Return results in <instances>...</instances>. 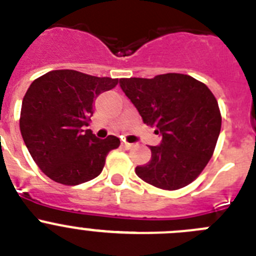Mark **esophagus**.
Wrapping results in <instances>:
<instances>
[{"label":"esophagus","mask_w":256,"mask_h":256,"mask_svg":"<svg viewBox=\"0 0 256 256\" xmlns=\"http://www.w3.org/2000/svg\"><path fill=\"white\" fill-rule=\"evenodd\" d=\"M122 146L125 148V149H131V148L134 146V144H130V142H122Z\"/></svg>","instance_id":"34e87169"}]
</instances>
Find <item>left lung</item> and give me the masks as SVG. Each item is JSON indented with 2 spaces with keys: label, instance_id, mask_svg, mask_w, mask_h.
<instances>
[{
  "label": "left lung",
  "instance_id": "obj_1",
  "mask_svg": "<svg viewBox=\"0 0 256 256\" xmlns=\"http://www.w3.org/2000/svg\"><path fill=\"white\" fill-rule=\"evenodd\" d=\"M118 83L144 124L162 136L160 144L150 146L149 163L135 168L138 176L168 190L192 183L211 159L221 131L218 104L208 87L179 73Z\"/></svg>",
  "mask_w": 256,
  "mask_h": 256
}]
</instances>
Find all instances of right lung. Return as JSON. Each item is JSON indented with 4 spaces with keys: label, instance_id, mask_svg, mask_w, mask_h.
Listing matches in <instances>:
<instances>
[{
    "label": "right lung",
    "instance_id": "add662e5",
    "mask_svg": "<svg viewBox=\"0 0 256 256\" xmlns=\"http://www.w3.org/2000/svg\"><path fill=\"white\" fill-rule=\"evenodd\" d=\"M117 82L60 69L30 84L21 106V135L35 163L54 182L77 186L98 176L107 154L118 148L116 136L98 139L84 130L94 100Z\"/></svg>",
    "mask_w": 256,
    "mask_h": 256
}]
</instances>
